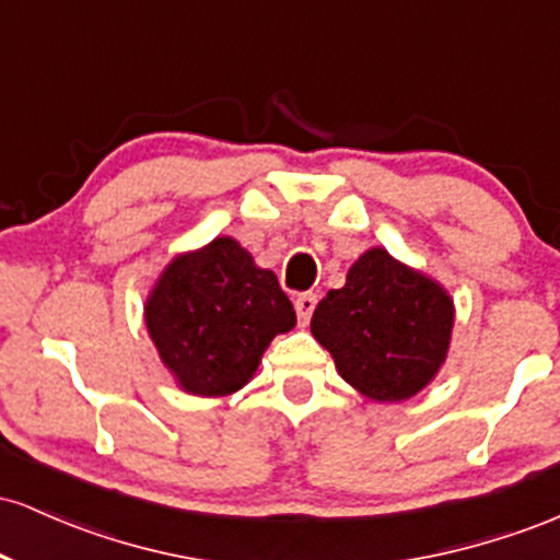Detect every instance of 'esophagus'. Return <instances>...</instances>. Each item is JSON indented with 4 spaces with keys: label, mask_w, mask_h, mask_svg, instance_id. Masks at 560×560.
I'll return each instance as SVG.
<instances>
[{
    "label": "esophagus",
    "mask_w": 560,
    "mask_h": 560,
    "mask_svg": "<svg viewBox=\"0 0 560 560\" xmlns=\"http://www.w3.org/2000/svg\"><path fill=\"white\" fill-rule=\"evenodd\" d=\"M316 302H318V294L313 292H302L294 298V311H298L300 324H307V320H311L313 311H316Z\"/></svg>",
    "instance_id": "34e87169"
}]
</instances>
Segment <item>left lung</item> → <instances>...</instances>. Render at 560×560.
<instances>
[{"label": "left lung", "mask_w": 560, "mask_h": 560, "mask_svg": "<svg viewBox=\"0 0 560 560\" xmlns=\"http://www.w3.org/2000/svg\"><path fill=\"white\" fill-rule=\"evenodd\" d=\"M453 320L442 284L371 247L352 262L345 287L318 302L311 331L347 384L371 400L400 402L445 363Z\"/></svg>", "instance_id": "obj_1"}]
</instances>
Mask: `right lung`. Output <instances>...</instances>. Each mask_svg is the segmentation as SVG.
Here are the masks:
<instances>
[{
  "instance_id": "obj_1",
  "label": "right lung",
  "mask_w": 560,
  "mask_h": 560,
  "mask_svg": "<svg viewBox=\"0 0 560 560\" xmlns=\"http://www.w3.org/2000/svg\"><path fill=\"white\" fill-rule=\"evenodd\" d=\"M147 331L178 387L199 397L242 389L276 334L298 324L268 268L231 236L176 255L144 305Z\"/></svg>"
}]
</instances>
